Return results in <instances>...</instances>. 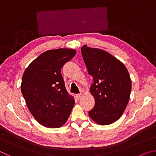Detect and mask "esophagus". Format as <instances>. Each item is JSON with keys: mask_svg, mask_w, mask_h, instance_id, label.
I'll return each instance as SVG.
<instances>
[{"mask_svg": "<svg viewBox=\"0 0 156 156\" xmlns=\"http://www.w3.org/2000/svg\"><path fill=\"white\" fill-rule=\"evenodd\" d=\"M82 96H83V94H78L76 95V98H77L78 99H80Z\"/></svg>", "mask_w": 156, "mask_h": 156, "instance_id": "obj_1", "label": "esophagus"}]
</instances>
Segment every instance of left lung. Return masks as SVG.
<instances>
[{"label":"left lung","instance_id":"left-lung-1","mask_svg":"<svg viewBox=\"0 0 156 156\" xmlns=\"http://www.w3.org/2000/svg\"><path fill=\"white\" fill-rule=\"evenodd\" d=\"M81 53L89 74L93 76L90 93L95 105L89 117L98 125H110L119 119L128 105L131 80L127 69L102 49L84 44Z\"/></svg>","mask_w":156,"mask_h":156}]
</instances>
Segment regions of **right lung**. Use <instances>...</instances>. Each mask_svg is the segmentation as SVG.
Segmentation results:
<instances>
[{"mask_svg": "<svg viewBox=\"0 0 156 156\" xmlns=\"http://www.w3.org/2000/svg\"><path fill=\"white\" fill-rule=\"evenodd\" d=\"M76 51L60 48L43 52L23 73L21 92L34 118L44 126L58 128L67 121L74 98L67 91L61 69Z\"/></svg>", "mask_w": 156, "mask_h": 156, "instance_id": "right-lung-1", "label": "right lung"}]
</instances>
